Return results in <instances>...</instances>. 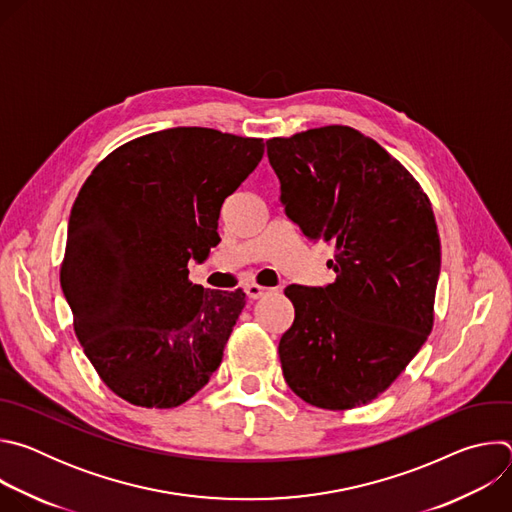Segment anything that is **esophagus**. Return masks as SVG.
<instances>
[{
    "mask_svg": "<svg viewBox=\"0 0 512 512\" xmlns=\"http://www.w3.org/2000/svg\"><path fill=\"white\" fill-rule=\"evenodd\" d=\"M271 289H267V287H263V285H257V283H249L247 287H245V294H247V298L249 300H259V298H263L265 294H269Z\"/></svg>",
    "mask_w": 512,
    "mask_h": 512,
    "instance_id": "1",
    "label": "esophagus"
}]
</instances>
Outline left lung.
<instances>
[{"instance_id": "obj_1", "label": "left lung", "mask_w": 512, "mask_h": 512, "mask_svg": "<svg viewBox=\"0 0 512 512\" xmlns=\"http://www.w3.org/2000/svg\"><path fill=\"white\" fill-rule=\"evenodd\" d=\"M267 158L289 221L334 243L332 283L285 287L296 318L279 340L283 379L314 407L369 403L433 326L442 249L431 204L375 139L346 125L273 137Z\"/></svg>"}]
</instances>
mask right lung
<instances>
[{
  "label": "right lung",
  "instance_id": "right-lung-1",
  "mask_svg": "<svg viewBox=\"0 0 512 512\" xmlns=\"http://www.w3.org/2000/svg\"><path fill=\"white\" fill-rule=\"evenodd\" d=\"M263 139L172 127L109 154L68 218L60 285L103 383L139 407H178L221 367L245 294L194 285L218 214Z\"/></svg>",
  "mask_w": 512,
  "mask_h": 512
}]
</instances>
